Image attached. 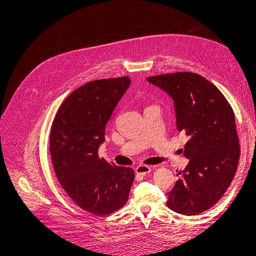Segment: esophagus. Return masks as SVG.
I'll list each match as a JSON object with an SVG mask.
<instances>
[{"instance_id":"1","label":"esophagus","mask_w":256,"mask_h":256,"mask_svg":"<svg viewBox=\"0 0 256 256\" xmlns=\"http://www.w3.org/2000/svg\"><path fill=\"white\" fill-rule=\"evenodd\" d=\"M136 174H141V176H146L151 172V168L147 166H138L136 170H134Z\"/></svg>"}]
</instances>
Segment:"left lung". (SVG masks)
I'll use <instances>...</instances> for the list:
<instances>
[{
    "instance_id": "obj_1",
    "label": "left lung",
    "mask_w": 256,
    "mask_h": 256,
    "mask_svg": "<svg viewBox=\"0 0 256 256\" xmlns=\"http://www.w3.org/2000/svg\"><path fill=\"white\" fill-rule=\"evenodd\" d=\"M174 103L176 128L189 136L184 155L189 164L168 193L166 205L184 216L212 207L237 170L240 146L235 114L222 92L203 76L176 72L147 78ZM178 176V174H176Z\"/></svg>"
}]
</instances>
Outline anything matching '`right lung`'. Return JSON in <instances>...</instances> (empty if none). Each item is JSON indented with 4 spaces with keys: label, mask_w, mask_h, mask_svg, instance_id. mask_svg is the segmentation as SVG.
I'll use <instances>...</instances> for the list:
<instances>
[{
    "label": "right lung",
    "mask_w": 256,
    "mask_h": 256,
    "mask_svg": "<svg viewBox=\"0 0 256 256\" xmlns=\"http://www.w3.org/2000/svg\"><path fill=\"white\" fill-rule=\"evenodd\" d=\"M130 84L122 76L82 86L65 99L52 124L50 153L60 184L78 206L99 216L126 203L134 180L130 168L98 155L106 124Z\"/></svg>",
    "instance_id": "right-lung-1"
}]
</instances>
